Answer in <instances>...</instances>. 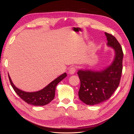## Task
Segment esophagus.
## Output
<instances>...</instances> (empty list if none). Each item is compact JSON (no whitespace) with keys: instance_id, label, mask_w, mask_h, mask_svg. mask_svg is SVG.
<instances>
[{"instance_id":"34e87169","label":"esophagus","mask_w":134,"mask_h":134,"mask_svg":"<svg viewBox=\"0 0 134 134\" xmlns=\"http://www.w3.org/2000/svg\"><path fill=\"white\" fill-rule=\"evenodd\" d=\"M76 71V69L75 67H71L70 68L69 70V73L71 75L74 74Z\"/></svg>"}]
</instances>
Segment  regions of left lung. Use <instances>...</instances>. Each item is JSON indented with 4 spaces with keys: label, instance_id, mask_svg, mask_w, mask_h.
I'll use <instances>...</instances> for the list:
<instances>
[{
    "label": "left lung",
    "instance_id": "1",
    "mask_svg": "<svg viewBox=\"0 0 134 134\" xmlns=\"http://www.w3.org/2000/svg\"><path fill=\"white\" fill-rule=\"evenodd\" d=\"M107 45L113 48L115 57L112 63L103 69H80L78 75L80 80L79 99L87 105H96L110 98L118 87L122 74L123 51L117 39L104 32Z\"/></svg>",
    "mask_w": 134,
    "mask_h": 134
}]
</instances>
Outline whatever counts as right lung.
Instances as JSON below:
<instances>
[{
    "instance_id": "right-lung-1",
    "label": "right lung",
    "mask_w": 134,
    "mask_h": 134,
    "mask_svg": "<svg viewBox=\"0 0 134 134\" xmlns=\"http://www.w3.org/2000/svg\"><path fill=\"white\" fill-rule=\"evenodd\" d=\"M66 76L67 74L66 72H64V74L56 78L42 90L36 92H27L19 90V88L16 87L12 82V80L8 74L10 84L15 93L28 104L33 105V106H41L47 104L54 99L56 86L63 79L66 78Z\"/></svg>"
}]
</instances>
